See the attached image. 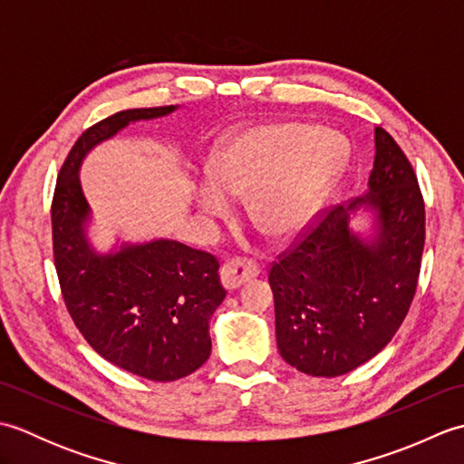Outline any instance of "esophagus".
Wrapping results in <instances>:
<instances>
[{"mask_svg": "<svg viewBox=\"0 0 464 464\" xmlns=\"http://www.w3.org/2000/svg\"><path fill=\"white\" fill-rule=\"evenodd\" d=\"M259 275V267L251 261H239V259H233V261H227L221 271H219V277H221V285L227 291H235L239 289L241 285H245L247 281L255 279Z\"/></svg>", "mask_w": 464, "mask_h": 464, "instance_id": "1", "label": "esophagus"}]
</instances>
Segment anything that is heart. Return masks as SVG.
Segmentation results:
<instances>
[{
    "label": "heart",
    "mask_w": 464,
    "mask_h": 464,
    "mask_svg": "<svg viewBox=\"0 0 464 464\" xmlns=\"http://www.w3.org/2000/svg\"><path fill=\"white\" fill-rule=\"evenodd\" d=\"M339 133L304 123H273L235 135L215 153L211 181L195 187L197 209L213 219L231 213L229 197H247L251 223L271 239L299 233L347 165Z\"/></svg>",
    "instance_id": "obj_1"
}]
</instances>
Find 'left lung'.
<instances>
[{
    "label": "left lung",
    "mask_w": 464,
    "mask_h": 464,
    "mask_svg": "<svg viewBox=\"0 0 464 464\" xmlns=\"http://www.w3.org/2000/svg\"><path fill=\"white\" fill-rule=\"evenodd\" d=\"M422 247L415 171L374 127L367 193L334 207L269 271L281 357L311 377H339L371 361L407 317Z\"/></svg>",
    "instance_id": "1"
}]
</instances>
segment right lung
<instances>
[{
    "instance_id": "obj_1",
    "label": "right lung",
    "mask_w": 464,
    "mask_h": 464,
    "mask_svg": "<svg viewBox=\"0 0 464 464\" xmlns=\"http://www.w3.org/2000/svg\"><path fill=\"white\" fill-rule=\"evenodd\" d=\"M179 105L120 111L83 131L59 173L53 253L62 293L85 341L115 367L150 381H177L209 359V321L225 299L219 263L173 239L92 241L93 211L82 189L83 160L127 125L161 120Z\"/></svg>"
}]
</instances>
